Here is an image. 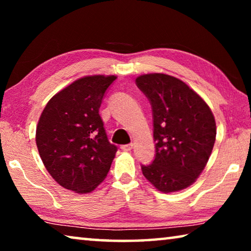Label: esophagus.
Returning a JSON list of instances; mask_svg holds the SVG:
<instances>
[{"label": "esophagus", "mask_w": 251, "mask_h": 251, "mask_svg": "<svg viewBox=\"0 0 251 251\" xmlns=\"http://www.w3.org/2000/svg\"><path fill=\"white\" fill-rule=\"evenodd\" d=\"M133 147H134L133 144H126V145H123L121 148H122V151H129L133 150Z\"/></svg>", "instance_id": "1"}]
</instances>
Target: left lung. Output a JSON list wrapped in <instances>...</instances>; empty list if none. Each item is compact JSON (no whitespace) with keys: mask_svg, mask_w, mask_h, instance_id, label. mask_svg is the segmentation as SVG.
I'll use <instances>...</instances> for the list:
<instances>
[{"mask_svg":"<svg viewBox=\"0 0 251 251\" xmlns=\"http://www.w3.org/2000/svg\"><path fill=\"white\" fill-rule=\"evenodd\" d=\"M152 110L155 159L142 165L143 175L163 193L194 184L205 168L216 141L209 106L174 76L151 73L136 78Z\"/></svg>","mask_w":251,"mask_h":251,"instance_id":"1","label":"left lung"}]
</instances>
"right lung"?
<instances>
[{
  "label": "right lung",
  "mask_w": 251,
  "mask_h": 251,
  "mask_svg": "<svg viewBox=\"0 0 251 251\" xmlns=\"http://www.w3.org/2000/svg\"><path fill=\"white\" fill-rule=\"evenodd\" d=\"M115 75L85 76L54 95L36 127V145L55 181L91 193L107 176L117 147L108 142L100 107Z\"/></svg>",
  "instance_id": "add662e5"
}]
</instances>
